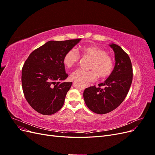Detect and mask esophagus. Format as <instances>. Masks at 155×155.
Masks as SVG:
<instances>
[{
  "mask_svg": "<svg viewBox=\"0 0 155 155\" xmlns=\"http://www.w3.org/2000/svg\"><path fill=\"white\" fill-rule=\"evenodd\" d=\"M90 87V84H89V83H87V84H86V87L88 88V87Z\"/></svg>",
  "mask_w": 155,
  "mask_h": 155,
  "instance_id": "34e87169",
  "label": "esophagus"
}]
</instances>
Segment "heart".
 I'll use <instances>...</instances> for the list:
<instances>
[{"instance_id": "1", "label": "heart", "mask_w": 155, "mask_h": 155, "mask_svg": "<svg viewBox=\"0 0 155 155\" xmlns=\"http://www.w3.org/2000/svg\"><path fill=\"white\" fill-rule=\"evenodd\" d=\"M81 52L85 58L91 59L88 65V68L91 70H75L70 76L72 80L81 79L90 83L96 81L99 77L104 80L111 76L114 69V61L105 50L97 46L88 45L83 46ZM79 61L80 57L77 51L70 49L64 55L63 63L65 67L70 68L76 66Z\"/></svg>"}]
</instances>
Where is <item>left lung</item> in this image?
<instances>
[{
  "label": "left lung",
  "instance_id": "obj_1",
  "mask_svg": "<svg viewBox=\"0 0 155 155\" xmlns=\"http://www.w3.org/2000/svg\"><path fill=\"white\" fill-rule=\"evenodd\" d=\"M116 63L111 76L104 83L85 88L83 97L88 108L96 114H104L116 109L129 92L133 81L130 59L120 46L112 44Z\"/></svg>",
  "mask_w": 155,
  "mask_h": 155
}]
</instances>
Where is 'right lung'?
I'll list each match as a JSON object with an SVG mask.
<instances>
[{
	"instance_id": "obj_1",
	"label": "right lung",
	"mask_w": 155,
	"mask_h": 155,
	"mask_svg": "<svg viewBox=\"0 0 155 155\" xmlns=\"http://www.w3.org/2000/svg\"><path fill=\"white\" fill-rule=\"evenodd\" d=\"M81 39L50 41L29 55L22 68V87L30 105L39 113L51 115L61 109L72 82L63 63L64 55Z\"/></svg>"
}]
</instances>
